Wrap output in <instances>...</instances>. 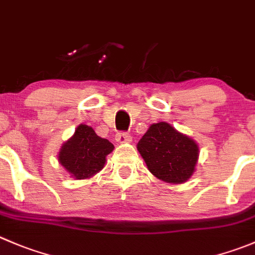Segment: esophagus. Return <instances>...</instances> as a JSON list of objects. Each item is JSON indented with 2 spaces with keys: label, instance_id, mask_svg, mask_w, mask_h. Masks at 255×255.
I'll return each mask as SVG.
<instances>
[{
  "label": "esophagus",
  "instance_id": "34e87169",
  "mask_svg": "<svg viewBox=\"0 0 255 255\" xmlns=\"http://www.w3.org/2000/svg\"><path fill=\"white\" fill-rule=\"evenodd\" d=\"M116 140H117L118 143H121V144H123V143H130L132 142V137H130L128 133H117Z\"/></svg>",
  "mask_w": 255,
  "mask_h": 255
}]
</instances>
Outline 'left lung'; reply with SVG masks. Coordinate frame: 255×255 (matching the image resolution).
<instances>
[{
    "mask_svg": "<svg viewBox=\"0 0 255 255\" xmlns=\"http://www.w3.org/2000/svg\"><path fill=\"white\" fill-rule=\"evenodd\" d=\"M137 149L148 170L165 183L180 184L196 172L198 143L167 122L150 125L138 142Z\"/></svg>",
    "mask_w": 255,
    "mask_h": 255,
    "instance_id": "obj_1",
    "label": "left lung"
}]
</instances>
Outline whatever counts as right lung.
Instances as JSON below:
<instances>
[{
  "instance_id": "obj_1",
  "label": "right lung",
  "mask_w": 255,
  "mask_h": 255,
  "mask_svg": "<svg viewBox=\"0 0 255 255\" xmlns=\"http://www.w3.org/2000/svg\"><path fill=\"white\" fill-rule=\"evenodd\" d=\"M115 145L100 137L92 127L81 123L75 134L62 144L58 162L75 179H87L97 174L106 164Z\"/></svg>"
}]
</instances>
